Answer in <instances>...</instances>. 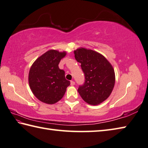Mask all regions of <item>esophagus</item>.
<instances>
[{"label": "esophagus", "mask_w": 148, "mask_h": 148, "mask_svg": "<svg viewBox=\"0 0 148 148\" xmlns=\"http://www.w3.org/2000/svg\"><path fill=\"white\" fill-rule=\"evenodd\" d=\"M74 85H75V82H74V81H71V86H73Z\"/></svg>", "instance_id": "34e87169"}]
</instances>
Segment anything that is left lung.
Wrapping results in <instances>:
<instances>
[{
  "instance_id": "obj_1",
  "label": "left lung",
  "mask_w": 148,
  "mask_h": 148,
  "mask_svg": "<svg viewBox=\"0 0 148 148\" xmlns=\"http://www.w3.org/2000/svg\"><path fill=\"white\" fill-rule=\"evenodd\" d=\"M74 56L85 75V83L77 89L82 99L91 105H97L111 94L115 85V72L105 56L90 49L79 48Z\"/></svg>"
}]
</instances>
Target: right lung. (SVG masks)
Masks as SVG:
<instances>
[{"instance_id": "obj_1", "label": "right lung", "mask_w": 148, "mask_h": 148, "mask_svg": "<svg viewBox=\"0 0 148 148\" xmlns=\"http://www.w3.org/2000/svg\"><path fill=\"white\" fill-rule=\"evenodd\" d=\"M65 52L49 50L36 60L29 73V84L35 97L40 101L53 105L64 95L70 82L58 64Z\"/></svg>"}]
</instances>
